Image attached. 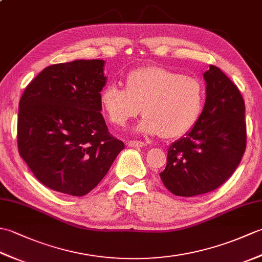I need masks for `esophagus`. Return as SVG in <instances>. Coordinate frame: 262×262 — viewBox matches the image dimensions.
<instances>
[{
  "label": "esophagus",
  "mask_w": 262,
  "mask_h": 262,
  "mask_svg": "<svg viewBox=\"0 0 262 262\" xmlns=\"http://www.w3.org/2000/svg\"><path fill=\"white\" fill-rule=\"evenodd\" d=\"M127 144L129 147H144L145 146V143L140 142V141H129Z\"/></svg>",
  "instance_id": "esophagus-1"
}]
</instances>
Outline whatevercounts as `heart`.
<instances>
[{
  "instance_id": "obj_1",
  "label": "heart",
  "mask_w": 262,
  "mask_h": 262,
  "mask_svg": "<svg viewBox=\"0 0 262 262\" xmlns=\"http://www.w3.org/2000/svg\"><path fill=\"white\" fill-rule=\"evenodd\" d=\"M99 100L114 126H125L141 110L144 117L138 122L137 132L176 138L196 125L203 113L205 90L194 76L162 66H144L127 74L125 89L108 83Z\"/></svg>"
}]
</instances>
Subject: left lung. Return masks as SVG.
I'll return each mask as SVG.
<instances>
[{"label":"left lung","mask_w":262,"mask_h":262,"mask_svg":"<svg viewBox=\"0 0 262 262\" xmlns=\"http://www.w3.org/2000/svg\"><path fill=\"white\" fill-rule=\"evenodd\" d=\"M206 101L190 130L171 144L164 171L166 189L193 197L215 190L229 179L246 151L244 100L235 84L214 65L204 73Z\"/></svg>","instance_id":"obj_1"}]
</instances>
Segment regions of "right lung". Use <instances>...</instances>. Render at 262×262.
Listing matches in <instances>:
<instances>
[{
    "label": "right lung",
    "mask_w": 262,
    "mask_h": 262,
    "mask_svg": "<svg viewBox=\"0 0 262 262\" xmlns=\"http://www.w3.org/2000/svg\"><path fill=\"white\" fill-rule=\"evenodd\" d=\"M103 69L101 59L51 65L20 99L19 153L38 181L52 190L84 196L125 147L109 134L100 113V92L107 82Z\"/></svg>",
    "instance_id": "obj_1"
}]
</instances>
